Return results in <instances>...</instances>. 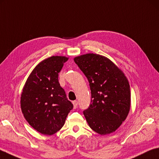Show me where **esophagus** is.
<instances>
[{
	"label": "esophagus",
	"instance_id": "obj_1",
	"mask_svg": "<svg viewBox=\"0 0 159 159\" xmlns=\"http://www.w3.org/2000/svg\"><path fill=\"white\" fill-rule=\"evenodd\" d=\"M73 105H74V108L76 109L77 108V106H78V102H77V101H74Z\"/></svg>",
	"mask_w": 159,
	"mask_h": 159
}]
</instances>
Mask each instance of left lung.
Returning <instances> with one entry per match:
<instances>
[{
	"label": "left lung",
	"mask_w": 159,
	"mask_h": 159,
	"mask_svg": "<svg viewBox=\"0 0 159 159\" xmlns=\"http://www.w3.org/2000/svg\"><path fill=\"white\" fill-rule=\"evenodd\" d=\"M89 83L91 103L83 114L93 131L111 134L126 120L131 106V92L123 71L111 60L99 54L74 57Z\"/></svg>",
	"instance_id": "8db88e82"
}]
</instances>
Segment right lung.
<instances>
[{
    "mask_svg": "<svg viewBox=\"0 0 159 159\" xmlns=\"http://www.w3.org/2000/svg\"><path fill=\"white\" fill-rule=\"evenodd\" d=\"M65 56H51L40 62L25 82L21 95V108L29 125L44 135L61 129L73 104L58 81Z\"/></svg>",
    "mask_w": 159,
    "mask_h": 159,
    "instance_id": "right-lung-1",
    "label": "right lung"
}]
</instances>
